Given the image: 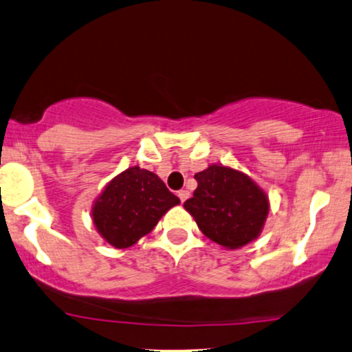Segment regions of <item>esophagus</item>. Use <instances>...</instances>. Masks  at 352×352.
<instances>
[{
	"mask_svg": "<svg viewBox=\"0 0 352 352\" xmlns=\"http://www.w3.org/2000/svg\"><path fill=\"white\" fill-rule=\"evenodd\" d=\"M190 197V191L188 190H180L179 191V198H180V201L184 203V201H186V198Z\"/></svg>",
	"mask_w": 352,
	"mask_h": 352,
	"instance_id": "34e87169",
	"label": "esophagus"
}]
</instances>
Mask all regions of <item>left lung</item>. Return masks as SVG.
Here are the masks:
<instances>
[{"instance_id": "left-lung-1", "label": "left lung", "mask_w": 352, "mask_h": 352, "mask_svg": "<svg viewBox=\"0 0 352 352\" xmlns=\"http://www.w3.org/2000/svg\"><path fill=\"white\" fill-rule=\"evenodd\" d=\"M193 198L184 206L201 232L224 248H240L263 230L270 211L268 197L245 173L212 164L195 173Z\"/></svg>"}]
</instances>
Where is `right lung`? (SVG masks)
<instances>
[{
  "label": "right lung",
  "instance_id": "obj_1",
  "mask_svg": "<svg viewBox=\"0 0 352 352\" xmlns=\"http://www.w3.org/2000/svg\"><path fill=\"white\" fill-rule=\"evenodd\" d=\"M179 203L155 173L135 166L107 184L92 206V221L110 245L128 248Z\"/></svg>",
  "mask_w": 352,
  "mask_h": 352
}]
</instances>
